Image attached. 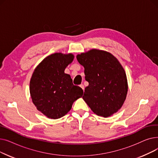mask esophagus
<instances>
[{
  "mask_svg": "<svg viewBox=\"0 0 158 158\" xmlns=\"http://www.w3.org/2000/svg\"><path fill=\"white\" fill-rule=\"evenodd\" d=\"M79 86H80V87H81V88H82V89H83V90L85 89V86H84V85H82V84L80 85H79Z\"/></svg>",
  "mask_w": 158,
  "mask_h": 158,
  "instance_id": "esophagus-1",
  "label": "esophagus"
}]
</instances>
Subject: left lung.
<instances>
[{
  "instance_id": "1",
  "label": "left lung",
  "mask_w": 158,
  "mask_h": 158,
  "mask_svg": "<svg viewBox=\"0 0 158 158\" xmlns=\"http://www.w3.org/2000/svg\"><path fill=\"white\" fill-rule=\"evenodd\" d=\"M84 66L85 88L82 98L98 116L108 117L117 113L125 101L128 85L126 74L118 60L111 53L98 49L78 54Z\"/></svg>"
}]
</instances>
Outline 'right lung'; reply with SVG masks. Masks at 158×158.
<instances>
[{"label": "right lung", "instance_id": "right-lung-1", "mask_svg": "<svg viewBox=\"0 0 158 158\" xmlns=\"http://www.w3.org/2000/svg\"><path fill=\"white\" fill-rule=\"evenodd\" d=\"M74 58L72 54L54 53L45 57L35 69L30 81L33 104L48 118H61L71 110L83 90L73 85L70 75L64 73Z\"/></svg>", "mask_w": 158, "mask_h": 158}]
</instances>
